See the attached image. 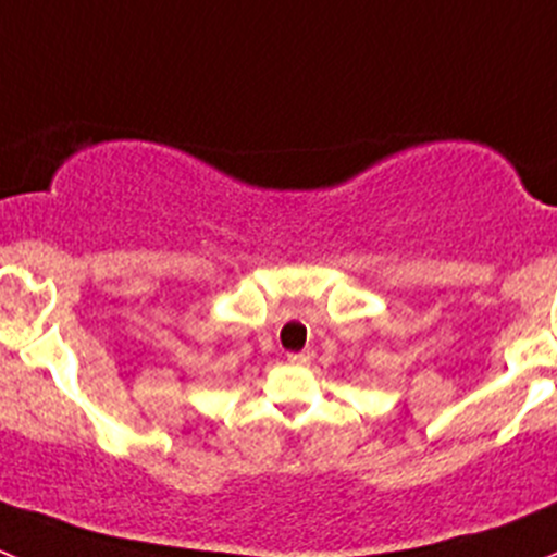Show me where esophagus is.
Returning a JSON list of instances; mask_svg holds the SVG:
<instances>
[{"label": "esophagus", "instance_id": "34e87169", "mask_svg": "<svg viewBox=\"0 0 557 557\" xmlns=\"http://www.w3.org/2000/svg\"><path fill=\"white\" fill-rule=\"evenodd\" d=\"M311 358H314V352H311V349H304V352L287 355V361L295 363V367H309Z\"/></svg>", "mask_w": 557, "mask_h": 557}]
</instances>
